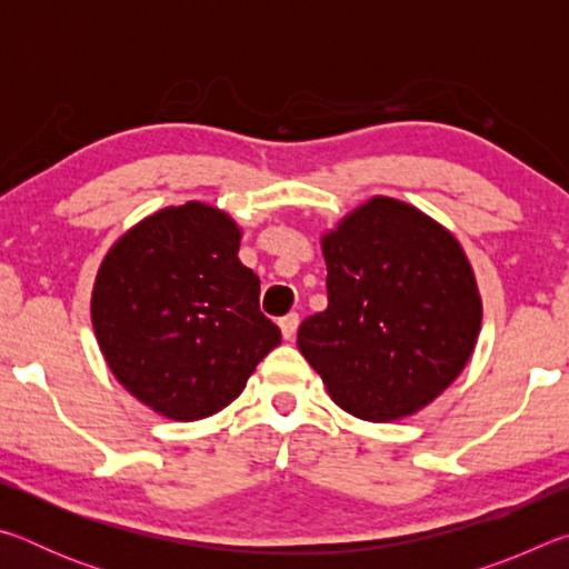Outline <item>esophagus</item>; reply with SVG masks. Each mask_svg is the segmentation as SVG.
<instances>
[{"mask_svg":"<svg viewBox=\"0 0 569 569\" xmlns=\"http://www.w3.org/2000/svg\"><path fill=\"white\" fill-rule=\"evenodd\" d=\"M278 326H281L283 339L291 341L293 336H296V331H298V316L296 313H288V316H283L281 321H278Z\"/></svg>","mask_w":569,"mask_h":569,"instance_id":"esophagus-1","label":"esophagus"}]
</instances>
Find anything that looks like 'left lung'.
Returning <instances> with one entry per match:
<instances>
[{"label": "left lung", "instance_id": "obj_1", "mask_svg": "<svg viewBox=\"0 0 569 569\" xmlns=\"http://www.w3.org/2000/svg\"><path fill=\"white\" fill-rule=\"evenodd\" d=\"M326 311L298 349L329 397L363 421H397L449 389L477 346L481 296L451 230L373 196L321 236Z\"/></svg>", "mask_w": 569, "mask_h": 569}]
</instances>
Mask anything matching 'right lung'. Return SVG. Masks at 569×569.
Returning a JSON list of instances; mask_svg holds the SVG:
<instances>
[{
    "instance_id": "right-lung-1",
    "label": "right lung",
    "mask_w": 569,
    "mask_h": 569,
    "mask_svg": "<svg viewBox=\"0 0 569 569\" xmlns=\"http://www.w3.org/2000/svg\"><path fill=\"white\" fill-rule=\"evenodd\" d=\"M243 230L190 200L114 240L92 286V329L124 389L172 421L213 417L240 397L281 331L240 263Z\"/></svg>"
}]
</instances>
